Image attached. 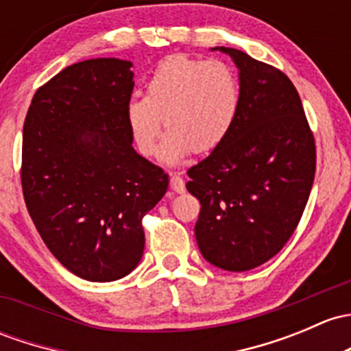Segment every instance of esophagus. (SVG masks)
<instances>
[{"label": "esophagus", "mask_w": 351, "mask_h": 351, "mask_svg": "<svg viewBox=\"0 0 351 351\" xmlns=\"http://www.w3.org/2000/svg\"><path fill=\"white\" fill-rule=\"evenodd\" d=\"M169 188H171L173 191H176V193H183V191H185V180L180 175H173L171 178H169Z\"/></svg>", "instance_id": "esophagus-1"}]
</instances>
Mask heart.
Instances as JSON below:
<instances>
[{"mask_svg": "<svg viewBox=\"0 0 351 351\" xmlns=\"http://www.w3.org/2000/svg\"><path fill=\"white\" fill-rule=\"evenodd\" d=\"M241 102V79L230 64L171 55L151 73L146 97L134 95L128 102L126 119L146 156L156 153L163 119L168 134L160 156L175 165L191 151L208 153L222 145L237 121Z\"/></svg>", "mask_w": 351, "mask_h": 351, "instance_id": "1", "label": "heart"}]
</instances>
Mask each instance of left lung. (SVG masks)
Returning <instances> with one entry per match:
<instances>
[{"label": "left lung", "instance_id": "1", "mask_svg": "<svg viewBox=\"0 0 351 351\" xmlns=\"http://www.w3.org/2000/svg\"><path fill=\"white\" fill-rule=\"evenodd\" d=\"M239 69L242 102L225 141L188 169L200 200L195 237L223 271L267 263L300 223L316 169V146L300 94L286 73L245 51L215 47Z\"/></svg>", "mask_w": 351, "mask_h": 351}]
</instances>
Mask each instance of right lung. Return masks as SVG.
I'll list each match as a JSON object with an SVG mask.
<instances>
[{"instance_id": "1", "label": "right lung", "mask_w": 351, "mask_h": 351, "mask_svg": "<svg viewBox=\"0 0 351 351\" xmlns=\"http://www.w3.org/2000/svg\"><path fill=\"white\" fill-rule=\"evenodd\" d=\"M131 67L119 58L70 65L36 90L23 126L29 217L55 259L94 282L139 264L143 217L168 190V175L132 147Z\"/></svg>"}]
</instances>
